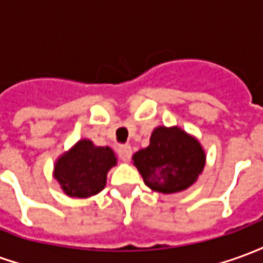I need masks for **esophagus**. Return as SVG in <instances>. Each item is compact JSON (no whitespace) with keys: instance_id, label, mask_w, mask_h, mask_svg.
Here are the masks:
<instances>
[{"instance_id":"obj_1","label":"esophagus","mask_w":263,"mask_h":263,"mask_svg":"<svg viewBox=\"0 0 263 263\" xmlns=\"http://www.w3.org/2000/svg\"><path fill=\"white\" fill-rule=\"evenodd\" d=\"M118 155L122 162H129L132 156V148L129 145H121L120 149H118Z\"/></svg>"}]
</instances>
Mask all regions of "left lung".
<instances>
[{"label":"left lung","mask_w":263,"mask_h":263,"mask_svg":"<svg viewBox=\"0 0 263 263\" xmlns=\"http://www.w3.org/2000/svg\"><path fill=\"white\" fill-rule=\"evenodd\" d=\"M143 182L158 193H179L197 182L205 166V151L180 126H156L146 148L132 156Z\"/></svg>","instance_id":"1"}]
</instances>
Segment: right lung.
<instances>
[{
    "label": "right lung",
    "mask_w": 263,
    "mask_h": 263,
    "mask_svg": "<svg viewBox=\"0 0 263 263\" xmlns=\"http://www.w3.org/2000/svg\"><path fill=\"white\" fill-rule=\"evenodd\" d=\"M117 160L109 146H97L84 138L56 159L53 177L66 196L88 198L105 187L107 175Z\"/></svg>",
    "instance_id": "obj_1"
}]
</instances>
